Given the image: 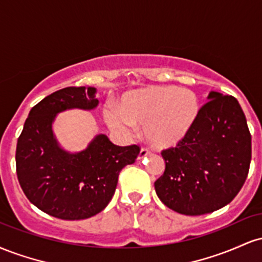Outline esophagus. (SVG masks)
<instances>
[{
    "label": "esophagus",
    "mask_w": 262,
    "mask_h": 262,
    "mask_svg": "<svg viewBox=\"0 0 262 262\" xmlns=\"http://www.w3.org/2000/svg\"><path fill=\"white\" fill-rule=\"evenodd\" d=\"M150 154V151L146 148H141L139 154H138V160H141V159H144L145 156H148Z\"/></svg>",
    "instance_id": "1"
}]
</instances>
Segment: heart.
<instances>
[{"instance_id":"obj_1","label":"heart","mask_w":262,"mask_h":262,"mask_svg":"<svg viewBox=\"0 0 262 262\" xmlns=\"http://www.w3.org/2000/svg\"><path fill=\"white\" fill-rule=\"evenodd\" d=\"M200 114V101L189 89L149 86L125 93L116 108L104 111L107 124L128 134L143 125L146 140L154 148L175 146L189 133Z\"/></svg>"}]
</instances>
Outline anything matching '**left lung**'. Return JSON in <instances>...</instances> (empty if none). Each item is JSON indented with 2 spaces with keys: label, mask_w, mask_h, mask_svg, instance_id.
I'll return each instance as SVG.
<instances>
[{
  "label": "left lung",
  "mask_w": 262,
  "mask_h": 262,
  "mask_svg": "<svg viewBox=\"0 0 262 262\" xmlns=\"http://www.w3.org/2000/svg\"><path fill=\"white\" fill-rule=\"evenodd\" d=\"M161 155L165 171L154 186L170 209L201 215L230 203L251 161V134L236 98L209 92L189 133Z\"/></svg>",
  "instance_id": "obj_1"
}]
</instances>
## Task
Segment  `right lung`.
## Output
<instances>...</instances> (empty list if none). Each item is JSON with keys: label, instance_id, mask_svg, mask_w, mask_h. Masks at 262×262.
Returning <instances> with one entry per match:
<instances>
[{"label": "right lung", "instance_id": "right-lung-1", "mask_svg": "<svg viewBox=\"0 0 262 262\" xmlns=\"http://www.w3.org/2000/svg\"><path fill=\"white\" fill-rule=\"evenodd\" d=\"M95 87H65L32 108L17 141L16 167L20 187L47 214L65 221L96 215L112 200L122 169L133 164L138 145L118 146L98 134L85 150L69 152L53 133L56 114L71 108L93 110Z\"/></svg>", "mask_w": 262, "mask_h": 262}]
</instances>
